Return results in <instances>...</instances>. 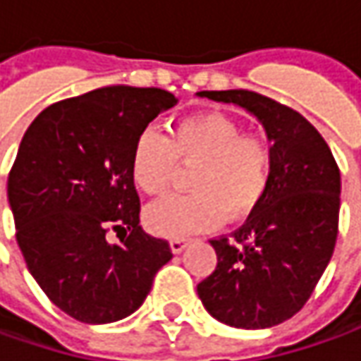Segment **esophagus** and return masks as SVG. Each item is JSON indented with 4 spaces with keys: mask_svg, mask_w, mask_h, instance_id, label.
Segmentation results:
<instances>
[{
    "mask_svg": "<svg viewBox=\"0 0 361 361\" xmlns=\"http://www.w3.org/2000/svg\"><path fill=\"white\" fill-rule=\"evenodd\" d=\"M185 245H188V240H185V238H176V240L169 242V247H171L173 254H181V252L185 250Z\"/></svg>",
    "mask_w": 361,
    "mask_h": 361,
    "instance_id": "1",
    "label": "esophagus"
}]
</instances>
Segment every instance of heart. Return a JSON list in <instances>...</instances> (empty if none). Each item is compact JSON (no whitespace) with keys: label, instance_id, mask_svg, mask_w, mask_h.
<instances>
[{"label":"heart","instance_id":"1","mask_svg":"<svg viewBox=\"0 0 361 361\" xmlns=\"http://www.w3.org/2000/svg\"><path fill=\"white\" fill-rule=\"evenodd\" d=\"M178 161L197 164L192 193L168 195L152 204L143 221L161 238H185L252 216L266 197L274 171V145L262 133H243L224 114H195L180 119L171 135L145 128L131 147L133 183L159 195L173 180Z\"/></svg>","mask_w":361,"mask_h":361}]
</instances>
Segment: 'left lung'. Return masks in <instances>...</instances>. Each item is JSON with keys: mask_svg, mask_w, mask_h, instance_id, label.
I'll list each match as a JSON object with an SVG mask.
<instances>
[{"mask_svg": "<svg viewBox=\"0 0 361 361\" xmlns=\"http://www.w3.org/2000/svg\"><path fill=\"white\" fill-rule=\"evenodd\" d=\"M197 95L243 107L259 119L274 145L264 202L231 240H209L218 266L197 283V295L228 326L271 328L304 307L331 259L340 219V169L319 131L292 107L247 90Z\"/></svg>", "mask_w": 361, "mask_h": 361, "instance_id": "8db88e82", "label": "left lung"}]
</instances>
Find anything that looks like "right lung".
<instances>
[{"instance_id":"1","label":"right lung","mask_w":361,"mask_h":361,"mask_svg":"<svg viewBox=\"0 0 361 361\" xmlns=\"http://www.w3.org/2000/svg\"><path fill=\"white\" fill-rule=\"evenodd\" d=\"M178 104L157 87L109 85L45 107L7 178L16 240L54 304L85 324L133 314L171 259L166 240L140 226L131 147L152 119ZM116 231L121 244H109Z\"/></svg>"}]
</instances>
